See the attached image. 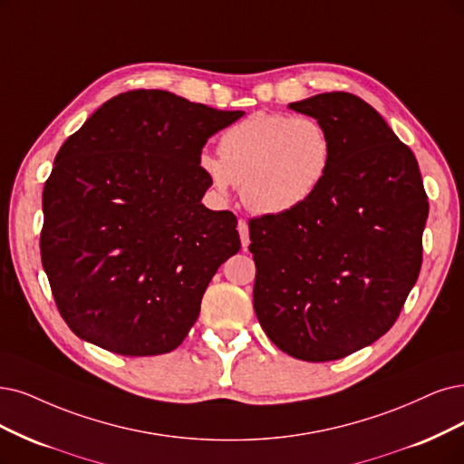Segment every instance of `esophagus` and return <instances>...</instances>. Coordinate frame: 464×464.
Instances as JSON below:
<instances>
[{
	"label": "esophagus",
	"mask_w": 464,
	"mask_h": 464,
	"mask_svg": "<svg viewBox=\"0 0 464 464\" xmlns=\"http://www.w3.org/2000/svg\"><path fill=\"white\" fill-rule=\"evenodd\" d=\"M238 235H241V243H243V248L246 250L248 245H250V237H248V223L245 219H238Z\"/></svg>",
	"instance_id": "1"
}]
</instances>
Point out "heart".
<instances>
[{
	"label": "heart",
	"mask_w": 464,
	"mask_h": 464,
	"mask_svg": "<svg viewBox=\"0 0 464 464\" xmlns=\"http://www.w3.org/2000/svg\"><path fill=\"white\" fill-rule=\"evenodd\" d=\"M333 162L331 135L312 116L254 112L226 130L219 154L204 152L198 164L216 191L241 185L248 208L283 216L310 200Z\"/></svg>",
	"instance_id": "obj_1"
}]
</instances>
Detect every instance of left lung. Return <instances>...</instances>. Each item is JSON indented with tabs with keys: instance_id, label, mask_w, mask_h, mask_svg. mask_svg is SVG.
<instances>
[{
	"instance_id": "obj_1",
	"label": "left lung",
	"mask_w": 464,
	"mask_h": 464,
	"mask_svg": "<svg viewBox=\"0 0 464 464\" xmlns=\"http://www.w3.org/2000/svg\"><path fill=\"white\" fill-rule=\"evenodd\" d=\"M327 128L333 162L300 208L248 223L254 312L304 362H334L390 331L417 283L428 197L413 150L346 92L290 102Z\"/></svg>"
}]
</instances>
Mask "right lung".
I'll return each instance as SVG.
<instances>
[{"label": "right lung", "instance_id": "1", "mask_svg": "<svg viewBox=\"0 0 464 464\" xmlns=\"http://www.w3.org/2000/svg\"><path fill=\"white\" fill-rule=\"evenodd\" d=\"M162 90L120 93L63 143L44 187L42 266L71 331L120 355L176 350L237 218L200 202L202 147L241 118Z\"/></svg>", "mask_w": 464, "mask_h": 464}]
</instances>
